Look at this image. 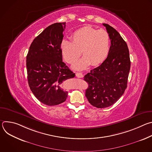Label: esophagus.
Here are the masks:
<instances>
[{
	"instance_id": "obj_1",
	"label": "esophagus",
	"mask_w": 152,
	"mask_h": 152,
	"mask_svg": "<svg viewBox=\"0 0 152 152\" xmlns=\"http://www.w3.org/2000/svg\"><path fill=\"white\" fill-rule=\"evenodd\" d=\"M76 76L77 77H79V78H82V77H83V76L82 73H79V72L76 73Z\"/></svg>"
}]
</instances>
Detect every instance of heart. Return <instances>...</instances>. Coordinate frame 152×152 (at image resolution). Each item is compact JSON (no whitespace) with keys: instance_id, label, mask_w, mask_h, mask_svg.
<instances>
[{"instance_id":"b5f03b06","label":"heart","mask_w":152,"mask_h":152,"mask_svg":"<svg viewBox=\"0 0 152 152\" xmlns=\"http://www.w3.org/2000/svg\"><path fill=\"white\" fill-rule=\"evenodd\" d=\"M72 41L62 39L60 48L63 58L69 64L74 63L80 56H83L73 66L76 70H83L90 64L96 66L107 58L110 51V37L107 31L85 26L73 32Z\"/></svg>"}]
</instances>
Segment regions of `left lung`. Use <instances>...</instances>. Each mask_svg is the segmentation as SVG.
I'll list each match as a JSON object with an SVG mask.
<instances>
[{"instance_id": "left-lung-1", "label": "left lung", "mask_w": 152, "mask_h": 152, "mask_svg": "<svg viewBox=\"0 0 152 152\" xmlns=\"http://www.w3.org/2000/svg\"><path fill=\"white\" fill-rule=\"evenodd\" d=\"M103 25L111 39L109 53L100 66L84 76L89 85L85 96L91 104L98 108L113 105L124 94L131 68L126 42L112 26L105 23Z\"/></svg>"}]
</instances>
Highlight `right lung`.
Masks as SVG:
<instances>
[{"mask_svg":"<svg viewBox=\"0 0 152 152\" xmlns=\"http://www.w3.org/2000/svg\"><path fill=\"white\" fill-rule=\"evenodd\" d=\"M66 22L53 23L32 41L26 56L28 83L36 98L49 106L66 101L68 92L62 82L75 73L62 61L60 45Z\"/></svg>","mask_w":152,"mask_h":152,"instance_id":"obj_1","label":"right lung"}]
</instances>
